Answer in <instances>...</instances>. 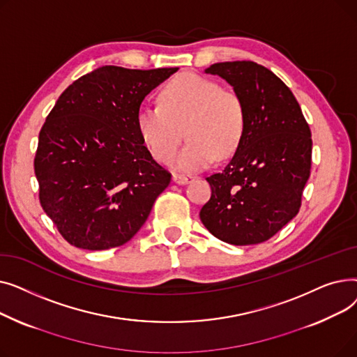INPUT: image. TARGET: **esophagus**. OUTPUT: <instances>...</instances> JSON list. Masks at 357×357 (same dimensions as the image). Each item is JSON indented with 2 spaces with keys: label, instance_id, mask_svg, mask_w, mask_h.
I'll return each instance as SVG.
<instances>
[{
  "label": "esophagus",
  "instance_id": "1",
  "mask_svg": "<svg viewBox=\"0 0 357 357\" xmlns=\"http://www.w3.org/2000/svg\"><path fill=\"white\" fill-rule=\"evenodd\" d=\"M172 179H174V182L178 183V185H185V183H188V182L194 181L195 176H192V175H178V174H175V175L172 176Z\"/></svg>",
  "mask_w": 357,
  "mask_h": 357
}]
</instances>
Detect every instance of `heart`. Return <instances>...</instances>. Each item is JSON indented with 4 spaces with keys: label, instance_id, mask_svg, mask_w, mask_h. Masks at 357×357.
Listing matches in <instances>:
<instances>
[{
    "label": "heart",
    "instance_id": "obj_1",
    "mask_svg": "<svg viewBox=\"0 0 357 357\" xmlns=\"http://www.w3.org/2000/svg\"><path fill=\"white\" fill-rule=\"evenodd\" d=\"M159 105L137 111L139 135L159 162H169L185 133L190 142L175 156L172 166L195 172L217 158L229 159L237 150L246 127V108L234 91L199 75L183 73L159 92Z\"/></svg>",
    "mask_w": 357,
    "mask_h": 357
}]
</instances>
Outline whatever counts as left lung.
I'll use <instances>...</instances> for the list:
<instances>
[{
    "instance_id": "left-lung-1",
    "label": "left lung",
    "mask_w": 357,
    "mask_h": 357,
    "mask_svg": "<svg viewBox=\"0 0 357 357\" xmlns=\"http://www.w3.org/2000/svg\"><path fill=\"white\" fill-rule=\"evenodd\" d=\"M205 73L226 79L246 108L245 135L231 160L207 176L211 198L199 218L234 246L275 236L301 208L310 178L311 130L291 89L252 61L214 63Z\"/></svg>"
}]
</instances>
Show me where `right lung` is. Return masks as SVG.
I'll use <instances>...</instances> for the list:
<instances>
[{
    "mask_svg": "<svg viewBox=\"0 0 357 357\" xmlns=\"http://www.w3.org/2000/svg\"><path fill=\"white\" fill-rule=\"evenodd\" d=\"M176 70L107 65L69 85L49 112L34 174L42 208L69 245L123 246L171 183L143 144L136 117L147 93Z\"/></svg>",
    "mask_w": 357,
    "mask_h": 357,
    "instance_id": "right-lung-1",
    "label": "right lung"
}]
</instances>
